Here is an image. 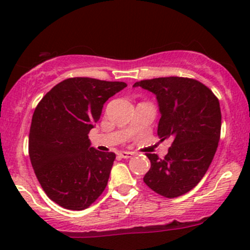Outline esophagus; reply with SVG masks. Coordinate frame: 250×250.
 Instances as JSON below:
<instances>
[{"mask_svg": "<svg viewBox=\"0 0 250 250\" xmlns=\"http://www.w3.org/2000/svg\"><path fill=\"white\" fill-rule=\"evenodd\" d=\"M120 157H122V159H129V157L133 156V153H130V151H120L119 153Z\"/></svg>", "mask_w": 250, "mask_h": 250, "instance_id": "1", "label": "esophagus"}]
</instances>
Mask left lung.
Segmentation results:
<instances>
[{
    "instance_id": "1",
    "label": "left lung",
    "mask_w": 250,
    "mask_h": 250,
    "mask_svg": "<svg viewBox=\"0 0 250 250\" xmlns=\"http://www.w3.org/2000/svg\"><path fill=\"white\" fill-rule=\"evenodd\" d=\"M134 85L156 95L161 113L157 135L161 141H171L163 159L146 154L150 169L143 181L168 199L181 196L200 182L214 159L221 135L219 99L189 77H159Z\"/></svg>"
}]
</instances>
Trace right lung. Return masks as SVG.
<instances>
[{"label": "right lung", "instance_id": "add662e5", "mask_svg": "<svg viewBox=\"0 0 250 250\" xmlns=\"http://www.w3.org/2000/svg\"><path fill=\"white\" fill-rule=\"evenodd\" d=\"M127 87L90 77H70L51 88L34 111L29 157L47 196L61 207L83 210L107 187L116 155L90 147L88 134L109 97Z\"/></svg>", "mask_w": 250, "mask_h": 250}]
</instances>
